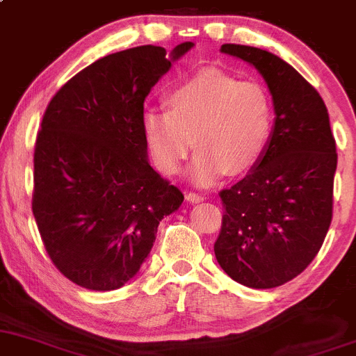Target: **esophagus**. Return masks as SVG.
I'll return each instance as SVG.
<instances>
[{"instance_id": "obj_1", "label": "esophagus", "mask_w": 356, "mask_h": 356, "mask_svg": "<svg viewBox=\"0 0 356 356\" xmlns=\"http://www.w3.org/2000/svg\"><path fill=\"white\" fill-rule=\"evenodd\" d=\"M186 200H188V202H192V204L202 202L204 195H202V193H197V192H188V193H186Z\"/></svg>"}]
</instances>
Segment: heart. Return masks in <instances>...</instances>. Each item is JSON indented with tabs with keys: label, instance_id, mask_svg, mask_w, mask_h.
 <instances>
[{
	"label": "heart",
	"instance_id": "obj_1",
	"mask_svg": "<svg viewBox=\"0 0 356 356\" xmlns=\"http://www.w3.org/2000/svg\"><path fill=\"white\" fill-rule=\"evenodd\" d=\"M168 102L170 109L142 113L144 137L163 173L177 175L193 144L199 151L188 177L200 186L226 171L245 173L262 159L274 124V102L262 82L204 68L175 83Z\"/></svg>",
	"mask_w": 356,
	"mask_h": 356
}]
</instances>
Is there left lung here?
Listing matches in <instances>:
<instances>
[{
	"label": "left lung",
	"instance_id": "1",
	"mask_svg": "<svg viewBox=\"0 0 356 356\" xmlns=\"http://www.w3.org/2000/svg\"><path fill=\"white\" fill-rule=\"evenodd\" d=\"M264 76L274 102V127L262 159L232 188L214 243L219 266L236 283L276 288L307 269L332 219L336 140L327 108L291 65L269 51L222 44Z\"/></svg>",
	"mask_w": 356,
	"mask_h": 356
}]
</instances>
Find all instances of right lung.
<instances>
[{
	"mask_svg": "<svg viewBox=\"0 0 356 356\" xmlns=\"http://www.w3.org/2000/svg\"><path fill=\"white\" fill-rule=\"evenodd\" d=\"M138 46L108 54L70 79L47 104L34 151L32 212L56 269L94 291L135 277L164 216L183 193L152 170L142 130L144 101L173 61Z\"/></svg>",
	"mask_w": 356,
	"mask_h": 356,
	"instance_id": "obj_1",
	"label": "right lung"
}]
</instances>
